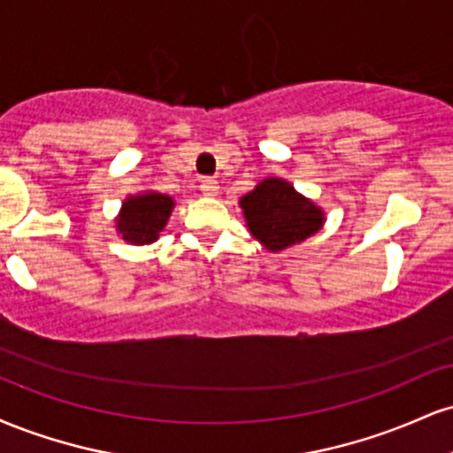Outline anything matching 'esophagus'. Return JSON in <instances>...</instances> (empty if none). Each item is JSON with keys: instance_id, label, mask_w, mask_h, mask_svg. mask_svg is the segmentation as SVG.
I'll return each mask as SVG.
<instances>
[{"instance_id": "1", "label": "esophagus", "mask_w": 453, "mask_h": 453, "mask_svg": "<svg viewBox=\"0 0 453 453\" xmlns=\"http://www.w3.org/2000/svg\"><path fill=\"white\" fill-rule=\"evenodd\" d=\"M200 189L204 196L215 197L217 194H219V183H217L215 179H211V176H206V179L200 180Z\"/></svg>"}]
</instances>
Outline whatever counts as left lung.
I'll return each mask as SVG.
<instances>
[{
	"instance_id": "8db88e82",
	"label": "left lung",
	"mask_w": 453,
	"mask_h": 453,
	"mask_svg": "<svg viewBox=\"0 0 453 453\" xmlns=\"http://www.w3.org/2000/svg\"><path fill=\"white\" fill-rule=\"evenodd\" d=\"M241 209L251 236L268 251H283L303 242L324 226V211L277 176L264 179L242 196Z\"/></svg>"
}]
</instances>
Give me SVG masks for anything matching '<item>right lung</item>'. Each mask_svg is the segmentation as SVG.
I'll return each mask as SVG.
<instances>
[{"instance_id": "1", "label": "right lung", "mask_w": 453, "mask_h": 453, "mask_svg": "<svg viewBox=\"0 0 453 453\" xmlns=\"http://www.w3.org/2000/svg\"><path fill=\"white\" fill-rule=\"evenodd\" d=\"M173 209V197L157 194V191L129 196L117 217V232L121 234L123 241L132 244L155 242L159 238V232L168 223Z\"/></svg>"}]
</instances>
